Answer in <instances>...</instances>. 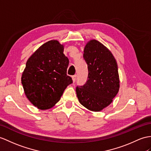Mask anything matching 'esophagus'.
I'll return each instance as SVG.
<instances>
[{"label": "esophagus", "instance_id": "34e87169", "mask_svg": "<svg viewBox=\"0 0 151 151\" xmlns=\"http://www.w3.org/2000/svg\"><path fill=\"white\" fill-rule=\"evenodd\" d=\"M72 80H73V83H75L76 82V78H77V76L76 75H74V76H73L72 77Z\"/></svg>", "mask_w": 151, "mask_h": 151}]
</instances>
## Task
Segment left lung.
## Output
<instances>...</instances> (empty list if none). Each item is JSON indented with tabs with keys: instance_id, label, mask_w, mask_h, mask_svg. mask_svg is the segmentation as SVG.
I'll return each mask as SVG.
<instances>
[{
	"instance_id": "8db88e82",
	"label": "left lung",
	"mask_w": 151,
	"mask_h": 151,
	"mask_svg": "<svg viewBox=\"0 0 151 151\" xmlns=\"http://www.w3.org/2000/svg\"><path fill=\"white\" fill-rule=\"evenodd\" d=\"M83 58L88 65V79L84 85L76 87L77 96L87 109L100 111L119 92L118 66L111 52L95 40L86 44Z\"/></svg>"
}]
</instances>
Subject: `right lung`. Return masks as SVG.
Here are the masks:
<instances>
[{
	"instance_id": "add662e5",
	"label": "right lung",
	"mask_w": 151,
	"mask_h": 151,
	"mask_svg": "<svg viewBox=\"0 0 151 151\" xmlns=\"http://www.w3.org/2000/svg\"><path fill=\"white\" fill-rule=\"evenodd\" d=\"M57 40L44 43L28 59L22 76L26 97L40 109L51 108L73 83L67 75L69 60Z\"/></svg>"
}]
</instances>
